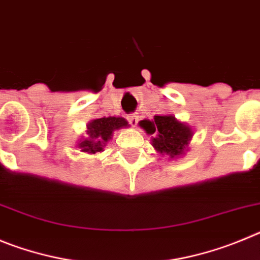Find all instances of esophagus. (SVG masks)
<instances>
[{
  "instance_id": "obj_1",
  "label": "esophagus",
  "mask_w": 260,
  "mask_h": 260,
  "mask_svg": "<svg viewBox=\"0 0 260 260\" xmlns=\"http://www.w3.org/2000/svg\"><path fill=\"white\" fill-rule=\"evenodd\" d=\"M127 119L132 127H136V125H137V123H139V116L135 115V114H132V115H128Z\"/></svg>"
}]
</instances>
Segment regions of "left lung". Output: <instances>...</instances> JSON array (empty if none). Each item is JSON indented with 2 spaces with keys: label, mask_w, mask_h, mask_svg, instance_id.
Here are the masks:
<instances>
[{
  "label": "left lung",
  "mask_w": 260,
  "mask_h": 260,
  "mask_svg": "<svg viewBox=\"0 0 260 260\" xmlns=\"http://www.w3.org/2000/svg\"><path fill=\"white\" fill-rule=\"evenodd\" d=\"M140 127L153 135V146L158 153L176 158L184 154L193 131L184 123H180L175 116L155 115L154 120H141Z\"/></svg>",
  "instance_id": "left-lung-1"
}]
</instances>
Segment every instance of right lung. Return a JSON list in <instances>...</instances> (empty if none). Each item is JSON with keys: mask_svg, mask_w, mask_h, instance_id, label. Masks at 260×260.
I'll return each instance as SVG.
<instances>
[{"mask_svg": "<svg viewBox=\"0 0 260 260\" xmlns=\"http://www.w3.org/2000/svg\"><path fill=\"white\" fill-rule=\"evenodd\" d=\"M123 127H128V121L124 118L109 116V118L93 119L86 125L88 139L81 141L79 144V147L81 149V151L89 154L102 151L106 142L111 140L114 131L120 129Z\"/></svg>", "mask_w": 260, "mask_h": 260, "instance_id": "obj_1", "label": "right lung"}]
</instances>
